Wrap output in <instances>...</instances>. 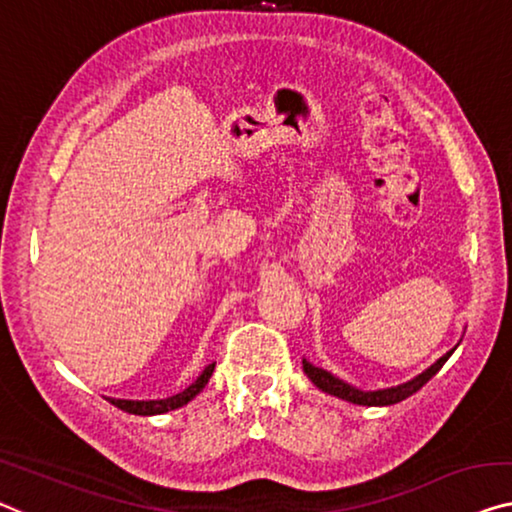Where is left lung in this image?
Returning a JSON list of instances; mask_svg holds the SVG:
<instances>
[{"instance_id": "1", "label": "left lung", "mask_w": 512, "mask_h": 512, "mask_svg": "<svg viewBox=\"0 0 512 512\" xmlns=\"http://www.w3.org/2000/svg\"><path fill=\"white\" fill-rule=\"evenodd\" d=\"M453 352H455V347L451 349V352H446L444 356H441L439 361H434L430 368L423 370L421 375H416L414 379L404 381V384H398V386H391V388H379V391H361V388H356L352 384H347V381L333 377L331 372L317 368V365L305 361V358H303V372L308 375L312 384H315L317 388H322L324 393L335 395V398L354 402V404H363V407H388V404H398L402 400H407L409 395H414L418 391V388H423L427 381L437 375V372L441 370V365L451 358Z\"/></svg>"}]
</instances>
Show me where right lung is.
<instances>
[{"mask_svg": "<svg viewBox=\"0 0 512 512\" xmlns=\"http://www.w3.org/2000/svg\"><path fill=\"white\" fill-rule=\"evenodd\" d=\"M213 368H216V363L207 365V368L202 370V375L197 377L193 384H190L188 388H183L181 393L172 395V398H165V400H110V402L114 404V407H119L121 411H128V414H135V416L165 414V411L179 409V407H183V404H188L190 400H193L195 395L209 384V379L213 375Z\"/></svg>", "mask_w": 512, "mask_h": 512, "instance_id": "right-lung-1", "label": "right lung"}]
</instances>
